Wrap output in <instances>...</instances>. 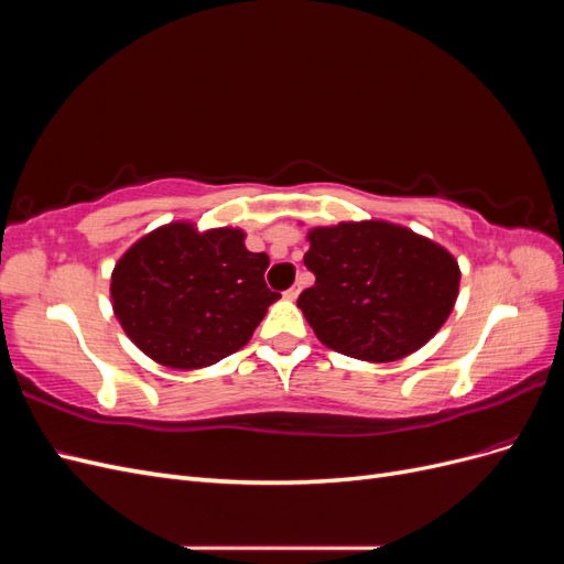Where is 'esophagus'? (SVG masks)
I'll list each match as a JSON object with an SVG mask.
<instances>
[{
  "label": "esophagus",
  "instance_id": "obj_1",
  "mask_svg": "<svg viewBox=\"0 0 564 564\" xmlns=\"http://www.w3.org/2000/svg\"><path fill=\"white\" fill-rule=\"evenodd\" d=\"M299 294H301V282L292 284V286H289L286 292H284V296H286V299H292V301H294V299H299Z\"/></svg>",
  "mask_w": 564,
  "mask_h": 564
}]
</instances>
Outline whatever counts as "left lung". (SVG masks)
I'll return each instance as SVG.
<instances>
[{"label":"left lung","instance_id":"obj_1","mask_svg":"<svg viewBox=\"0 0 564 564\" xmlns=\"http://www.w3.org/2000/svg\"><path fill=\"white\" fill-rule=\"evenodd\" d=\"M315 284L296 305L324 346L365 362L416 352L454 311L460 270L429 237L388 220L308 230Z\"/></svg>","mask_w":564,"mask_h":564}]
</instances>
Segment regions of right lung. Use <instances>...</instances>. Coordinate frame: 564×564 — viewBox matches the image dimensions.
I'll return each mask as SVG.
<instances>
[{
	"label": "right lung",
	"mask_w": 564,
	"mask_h": 564,
	"mask_svg": "<svg viewBox=\"0 0 564 564\" xmlns=\"http://www.w3.org/2000/svg\"><path fill=\"white\" fill-rule=\"evenodd\" d=\"M245 230L160 226L115 263L110 299L124 334L169 369H202L249 344L280 299L263 272L265 253L245 247Z\"/></svg>",
	"instance_id": "add662e5"
}]
</instances>
